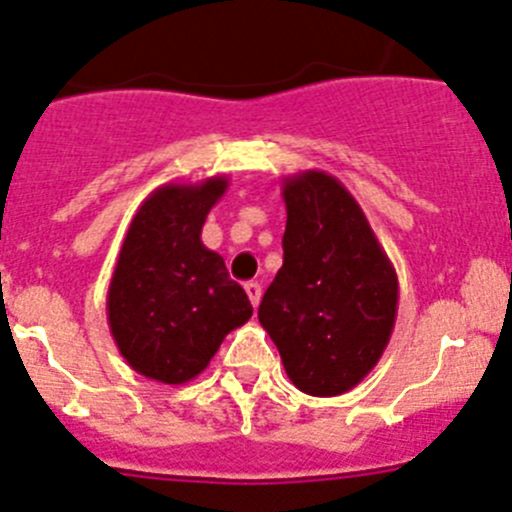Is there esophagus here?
I'll use <instances>...</instances> for the list:
<instances>
[{
    "label": "esophagus",
    "mask_w": 512,
    "mask_h": 512,
    "mask_svg": "<svg viewBox=\"0 0 512 512\" xmlns=\"http://www.w3.org/2000/svg\"><path fill=\"white\" fill-rule=\"evenodd\" d=\"M245 290H247V296H250L252 306H260V298H262V285L257 283V280H250V283H245Z\"/></svg>",
    "instance_id": "34e87169"
}]
</instances>
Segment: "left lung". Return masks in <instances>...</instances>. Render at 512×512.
Listing matches in <instances>:
<instances>
[{"mask_svg": "<svg viewBox=\"0 0 512 512\" xmlns=\"http://www.w3.org/2000/svg\"><path fill=\"white\" fill-rule=\"evenodd\" d=\"M283 267L262 329L298 390L331 398L370 375L398 313V275L352 193L324 170L283 178Z\"/></svg>", "mask_w": 512, "mask_h": 512, "instance_id": "8db88e82", "label": "left lung"}]
</instances>
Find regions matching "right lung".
I'll return each mask as SVG.
<instances>
[{
    "instance_id": "1",
    "label": "right lung",
    "mask_w": 512,
    "mask_h": 512,
    "mask_svg": "<svg viewBox=\"0 0 512 512\" xmlns=\"http://www.w3.org/2000/svg\"><path fill=\"white\" fill-rule=\"evenodd\" d=\"M227 176L165 183L132 216L107 290L119 354L150 380L183 385L209 367L224 336L252 316L224 257L201 242Z\"/></svg>"
}]
</instances>
